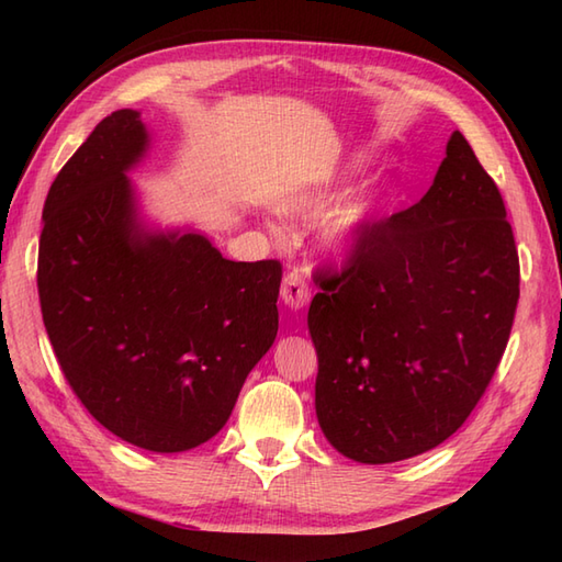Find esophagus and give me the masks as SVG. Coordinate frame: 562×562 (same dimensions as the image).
<instances>
[{
  "label": "esophagus",
  "mask_w": 562,
  "mask_h": 562,
  "mask_svg": "<svg viewBox=\"0 0 562 562\" xmlns=\"http://www.w3.org/2000/svg\"><path fill=\"white\" fill-rule=\"evenodd\" d=\"M280 296H282V302L292 308V312H300V308H304L308 304V300H312V290H308V284L300 270H292L284 274Z\"/></svg>",
  "instance_id": "esophagus-1"
}]
</instances>
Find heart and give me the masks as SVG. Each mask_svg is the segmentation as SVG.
I'll return each instance as SVG.
<instances>
[{
  "mask_svg": "<svg viewBox=\"0 0 562 562\" xmlns=\"http://www.w3.org/2000/svg\"><path fill=\"white\" fill-rule=\"evenodd\" d=\"M362 171V161L348 164L345 169L312 178L300 186L290 188L278 202L282 217L294 222L316 220L328 212L336 198L342 193L352 178ZM393 205V188L389 183H369L355 195L345 198L328 217L321 222L318 246L324 254L336 260H350L360 250L367 238L374 234L376 226L384 222L386 212Z\"/></svg>",
  "mask_w": 562,
  "mask_h": 562,
  "instance_id": "obj_1",
  "label": "heart"
}]
</instances>
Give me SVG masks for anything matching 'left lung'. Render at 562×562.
<instances>
[{
	"mask_svg": "<svg viewBox=\"0 0 562 562\" xmlns=\"http://www.w3.org/2000/svg\"><path fill=\"white\" fill-rule=\"evenodd\" d=\"M318 282L308 333L330 445L393 463L457 432L503 360L519 300L503 195L459 130L423 200Z\"/></svg>",
	"mask_w": 562,
	"mask_h": 562,
	"instance_id": "1",
	"label": "left lung"
}]
</instances>
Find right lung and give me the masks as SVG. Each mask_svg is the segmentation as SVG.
I'll return each instance as SVG.
<instances>
[{"instance_id":"add662e5","label":"right lung","mask_w":562,"mask_h":562,"mask_svg":"<svg viewBox=\"0 0 562 562\" xmlns=\"http://www.w3.org/2000/svg\"><path fill=\"white\" fill-rule=\"evenodd\" d=\"M149 139L139 111H115L63 166L43 207L38 294L83 408L130 445L176 453L220 432L272 348L282 266L147 226L127 173Z\"/></svg>"}]
</instances>
